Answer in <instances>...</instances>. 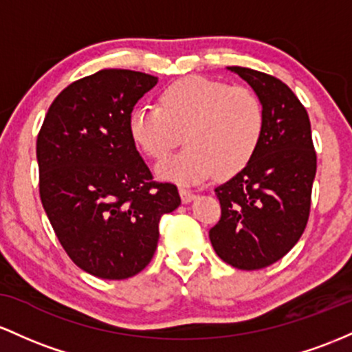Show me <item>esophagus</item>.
<instances>
[{
    "instance_id": "1",
    "label": "esophagus",
    "mask_w": 352,
    "mask_h": 352,
    "mask_svg": "<svg viewBox=\"0 0 352 352\" xmlns=\"http://www.w3.org/2000/svg\"><path fill=\"white\" fill-rule=\"evenodd\" d=\"M179 196H181V201H183L184 204L191 203V201L195 199V195H192L191 189H188V188H179Z\"/></svg>"
}]
</instances>
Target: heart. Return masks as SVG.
<instances>
[{
  "label": "heart",
  "mask_w": 352,
  "mask_h": 352,
  "mask_svg": "<svg viewBox=\"0 0 352 352\" xmlns=\"http://www.w3.org/2000/svg\"><path fill=\"white\" fill-rule=\"evenodd\" d=\"M264 108L244 86L186 76L161 91L160 106L140 104L129 114V134L153 160H163L184 141L188 148L161 161L156 175L195 184L229 177L246 168L264 133Z\"/></svg>",
  "instance_id": "1"
}]
</instances>
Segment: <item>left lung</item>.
<instances>
[{
	"label": "left lung",
	"mask_w": 352,
	"mask_h": 352,
	"mask_svg": "<svg viewBox=\"0 0 352 352\" xmlns=\"http://www.w3.org/2000/svg\"><path fill=\"white\" fill-rule=\"evenodd\" d=\"M228 69L258 94L266 121L246 168L214 189L221 219L209 239L229 266L254 271L279 261L301 238L309 218L316 153L309 116L293 91L259 71Z\"/></svg>",
	"instance_id": "8db88e82"
}]
</instances>
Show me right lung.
<instances>
[{
	"mask_svg": "<svg viewBox=\"0 0 352 352\" xmlns=\"http://www.w3.org/2000/svg\"><path fill=\"white\" fill-rule=\"evenodd\" d=\"M156 85L140 71H98L58 94L38 134L43 208L73 263L96 278L143 271L160 218L181 204L175 184L153 181L129 134L134 104Z\"/></svg>",
	"mask_w": 352,
	"mask_h": 352,
	"instance_id": "add662e5",
	"label": "right lung"
}]
</instances>
